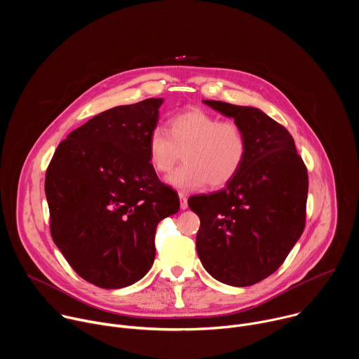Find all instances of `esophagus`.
Listing matches in <instances>:
<instances>
[{"instance_id": "esophagus-1", "label": "esophagus", "mask_w": 359, "mask_h": 359, "mask_svg": "<svg viewBox=\"0 0 359 359\" xmlns=\"http://www.w3.org/2000/svg\"><path fill=\"white\" fill-rule=\"evenodd\" d=\"M179 198H180V209L186 210L187 209V196L184 193H179Z\"/></svg>"}]
</instances>
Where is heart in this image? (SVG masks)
<instances>
[{"label": "heart", "mask_w": 359, "mask_h": 359, "mask_svg": "<svg viewBox=\"0 0 359 359\" xmlns=\"http://www.w3.org/2000/svg\"><path fill=\"white\" fill-rule=\"evenodd\" d=\"M248 151L244 128L233 119H220L201 109H190L170 119L169 132L161 126L147 137V155L158 173H169L183 159L184 165L168 177L180 190L229 184L243 168Z\"/></svg>", "instance_id": "1"}]
</instances>
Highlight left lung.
Listing matches in <instances>:
<instances>
[{
  "label": "left lung",
  "instance_id": "obj_1",
  "mask_svg": "<svg viewBox=\"0 0 359 359\" xmlns=\"http://www.w3.org/2000/svg\"><path fill=\"white\" fill-rule=\"evenodd\" d=\"M204 104L244 128L248 151L223 190L189 198L200 217L196 248L212 277L247 287L277 271L301 237L309 173L290 132L260 109L220 100Z\"/></svg>",
  "mask_w": 359,
  "mask_h": 359
}]
</instances>
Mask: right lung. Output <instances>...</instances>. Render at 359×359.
I'll return each mask as SVG.
<instances>
[{"instance_id":"1","label":"right lung","mask_w":359,"mask_h":359,"mask_svg":"<svg viewBox=\"0 0 359 359\" xmlns=\"http://www.w3.org/2000/svg\"><path fill=\"white\" fill-rule=\"evenodd\" d=\"M162 97L102 112L62 140L45 175L49 229L75 273L100 288L139 281L155 260L161 220L177 193L149 162Z\"/></svg>"}]
</instances>
